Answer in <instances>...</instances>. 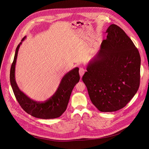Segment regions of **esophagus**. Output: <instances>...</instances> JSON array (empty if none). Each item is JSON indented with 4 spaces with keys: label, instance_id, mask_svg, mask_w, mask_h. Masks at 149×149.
<instances>
[{
    "label": "esophagus",
    "instance_id": "34e87169",
    "mask_svg": "<svg viewBox=\"0 0 149 149\" xmlns=\"http://www.w3.org/2000/svg\"><path fill=\"white\" fill-rule=\"evenodd\" d=\"M84 72H85V70H84V69L83 68H80L79 69V74H80V77L83 76V75L84 74Z\"/></svg>",
    "mask_w": 149,
    "mask_h": 149
}]
</instances>
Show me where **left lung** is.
<instances>
[{
	"instance_id": "left-lung-1",
	"label": "left lung",
	"mask_w": 149,
	"mask_h": 149,
	"mask_svg": "<svg viewBox=\"0 0 149 149\" xmlns=\"http://www.w3.org/2000/svg\"><path fill=\"white\" fill-rule=\"evenodd\" d=\"M96 55L82 77L92 103L102 112L123 108L137 93L141 59L138 49L123 29L114 24L107 29Z\"/></svg>"
}]
</instances>
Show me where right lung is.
Returning <instances> with one entry per match:
<instances>
[{"instance_id":"obj_1","label":"right lung","mask_w":149,"mask_h":149,"mask_svg":"<svg viewBox=\"0 0 149 149\" xmlns=\"http://www.w3.org/2000/svg\"><path fill=\"white\" fill-rule=\"evenodd\" d=\"M18 45L10 72V81L14 95L21 107L28 114L43 119H50L60 117L66 110L72 92L80 80L79 68H75L67 73L62 79L56 91L45 102L35 101L27 96L18 87L15 80V65L18 50L22 42Z\"/></svg>"}]
</instances>
